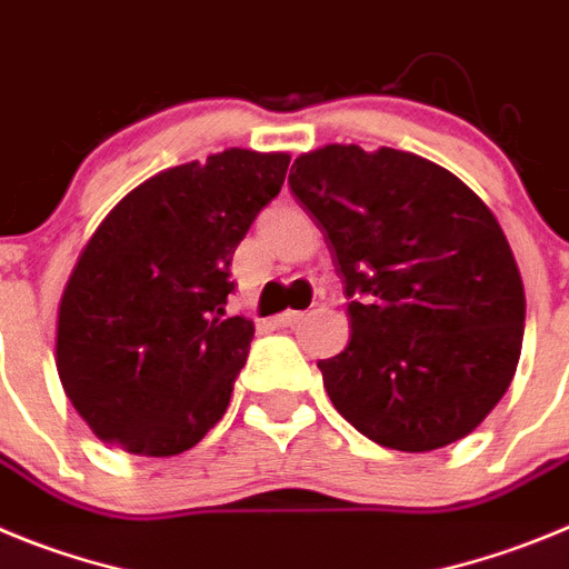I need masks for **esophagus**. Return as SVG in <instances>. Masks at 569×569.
<instances>
[{"instance_id":"obj_1","label":"esophagus","mask_w":569,"mask_h":569,"mask_svg":"<svg viewBox=\"0 0 569 569\" xmlns=\"http://www.w3.org/2000/svg\"><path fill=\"white\" fill-rule=\"evenodd\" d=\"M300 320H303V311H283V315L274 320V326H280V329H291V326H297Z\"/></svg>"}]
</instances>
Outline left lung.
<instances>
[{"instance_id": "left-lung-1", "label": "left lung", "mask_w": 569, "mask_h": 569, "mask_svg": "<svg viewBox=\"0 0 569 569\" xmlns=\"http://www.w3.org/2000/svg\"><path fill=\"white\" fill-rule=\"evenodd\" d=\"M289 187L348 297L351 340L317 362L337 411L408 453L468 437L508 391L525 337V286L493 212L391 147L306 152Z\"/></svg>"}]
</instances>
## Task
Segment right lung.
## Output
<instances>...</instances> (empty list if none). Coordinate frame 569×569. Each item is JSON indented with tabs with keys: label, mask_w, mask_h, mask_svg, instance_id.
Returning a JSON list of instances; mask_svg holds the SVG:
<instances>
[{
	"label": "right lung",
	"mask_w": 569,
	"mask_h": 569,
	"mask_svg": "<svg viewBox=\"0 0 569 569\" xmlns=\"http://www.w3.org/2000/svg\"><path fill=\"white\" fill-rule=\"evenodd\" d=\"M286 152L223 150L136 187L81 249L56 368L96 437L176 457L227 413L254 326L227 315L229 266L283 187Z\"/></svg>",
	"instance_id": "right-lung-1"
}]
</instances>
